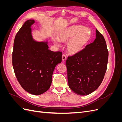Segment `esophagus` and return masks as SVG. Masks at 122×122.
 Segmentation results:
<instances>
[{"label": "esophagus", "instance_id": "obj_1", "mask_svg": "<svg viewBox=\"0 0 122 122\" xmlns=\"http://www.w3.org/2000/svg\"><path fill=\"white\" fill-rule=\"evenodd\" d=\"M67 60V56H66V55L65 54H63L62 56V61H65Z\"/></svg>", "mask_w": 122, "mask_h": 122}]
</instances>
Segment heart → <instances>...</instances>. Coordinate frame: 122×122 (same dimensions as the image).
Segmentation results:
<instances>
[{"label":"heart","mask_w":122,"mask_h":122,"mask_svg":"<svg viewBox=\"0 0 122 122\" xmlns=\"http://www.w3.org/2000/svg\"><path fill=\"white\" fill-rule=\"evenodd\" d=\"M58 40L66 43L68 52L71 54H75L82 51L90 39V31L88 28H84L81 25H73L61 31L58 35ZM53 42L59 45V42L53 39Z\"/></svg>","instance_id":"heart-1"}]
</instances>
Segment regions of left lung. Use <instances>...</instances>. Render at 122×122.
I'll list each match as a JSON object with an SVG mask.
<instances>
[{
	"label": "left lung",
	"mask_w": 122,
	"mask_h": 122,
	"mask_svg": "<svg viewBox=\"0 0 122 122\" xmlns=\"http://www.w3.org/2000/svg\"><path fill=\"white\" fill-rule=\"evenodd\" d=\"M96 33L93 43L66 61L69 87L79 95H89L96 90L106 71L108 60L106 43L97 29Z\"/></svg>",
	"instance_id": "obj_1"
}]
</instances>
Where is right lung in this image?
I'll return each mask as SVG.
<instances>
[{"label":"right lung","instance_id":"1","mask_svg":"<svg viewBox=\"0 0 122 122\" xmlns=\"http://www.w3.org/2000/svg\"><path fill=\"white\" fill-rule=\"evenodd\" d=\"M35 22L27 20L17 33L12 64L21 86L29 93L39 95L50 87L55 67L61 62L62 52L49 50L47 42L33 39L30 27Z\"/></svg>","mask_w":122,"mask_h":122}]
</instances>
